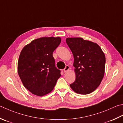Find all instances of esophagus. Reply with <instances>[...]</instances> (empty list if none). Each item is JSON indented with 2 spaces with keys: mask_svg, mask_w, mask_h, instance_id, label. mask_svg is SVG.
I'll return each instance as SVG.
<instances>
[{
  "mask_svg": "<svg viewBox=\"0 0 123 123\" xmlns=\"http://www.w3.org/2000/svg\"><path fill=\"white\" fill-rule=\"evenodd\" d=\"M70 69V67L69 66H66V67H65V68L64 69L63 71H64V73H66L67 71H68Z\"/></svg>",
  "mask_w": 123,
  "mask_h": 123,
  "instance_id": "34e87169",
  "label": "esophagus"
}]
</instances>
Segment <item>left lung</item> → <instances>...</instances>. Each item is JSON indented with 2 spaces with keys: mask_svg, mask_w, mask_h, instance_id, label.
<instances>
[{
  "mask_svg": "<svg viewBox=\"0 0 123 123\" xmlns=\"http://www.w3.org/2000/svg\"><path fill=\"white\" fill-rule=\"evenodd\" d=\"M73 53L76 80L70 85L74 92L88 94L98 88L105 74V57L97 43L81 38H67Z\"/></svg>",
  "mask_w": 123,
  "mask_h": 123,
  "instance_id": "obj_1",
  "label": "left lung"
}]
</instances>
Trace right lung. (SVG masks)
Instances as JSON below:
<instances>
[{
    "label": "right lung",
    "mask_w": 123,
    "mask_h": 123,
    "mask_svg": "<svg viewBox=\"0 0 123 123\" xmlns=\"http://www.w3.org/2000/svg\"><path fill=\"white\" fill-rule=\"evenodd\" d=\"M61 41L59 37H42L32 40L22 49L18 74L24 86L33 94L42 97L50 93L61 76L53 56Z\"/></svg>",
    "instance_id": "obj_1"
}]
</instances>
